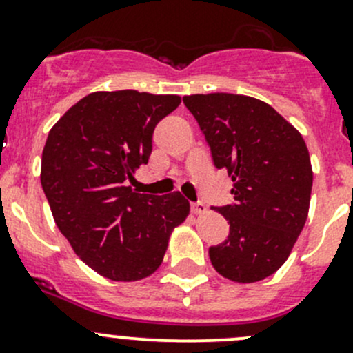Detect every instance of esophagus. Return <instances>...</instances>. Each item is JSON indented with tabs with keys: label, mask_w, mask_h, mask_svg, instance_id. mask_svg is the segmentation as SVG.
Listing matches in <instances>:
<instances>
[{
	"label": "esophagus",
	"mask_w": 353,
	"mask_h": 353,
	"mask_svg": "<svg viewBox=\"0 0 353 353\" xmlns=\"http://www.w3.org/2000/svg\"><path fill=\"white\" fill-rule=\"evenodd\" d=\"M191 210H193L194 215H203V213L206 212V206H205V203L198 201V203H193V205H191Z\"/></svg>",
	"instance_id": "esophagus-1"
}]
</instances>
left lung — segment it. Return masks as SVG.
<instances>
[{
  "mask_svg": "<svg viewBox=\"0 0 353 353\" xmlns=\"http://www.w3.org/2000/svg\"><path fill=\"white\" fill-rule=\"evenodd\" d=\"M198 121L216 169L232 177L234 203L215 208L230 223L208 251L225 279L252 283L273 275L304 229L312 167L302 134L272 105L236 94L183 97Z\"/></svg>",
  "mask_w": 353,
  "mask_h": 353,
  "instance_id": "1",
  "label": "left lung"
}]
</instances>
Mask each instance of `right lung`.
Returning <instances> with one entry per match:
<instances>
[{
  "label": "right lung",
  "mask_w": 353,
  "mask_h": 353,
  "mask_svg": "<svg viewBox=\"0 0 353 353\" xmlns=\"http://www.w3.org/2000/svg\"><path fill=\"white\" fill-rule=\"evenodd\" d=\"M179 104V95L94 92L48 134L41 184L56 225L85 265L114 282L150 276L190 215L179 191L152 196L126 186L148 162L157 123Z\"/></svg>",
  "instance_id": "obj_1"
}]
</instances>
